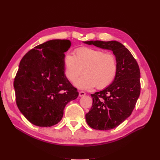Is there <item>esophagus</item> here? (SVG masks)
<instances>
[{"instance_id":"obj_1","label":"esophagus","mask_w":160,"mask_h":160,"mask_svg":"<svg viewBox=\"0 0 160 160\" xmlns=\"http://www.w3.org/2000/svg\"><path fill=\"white\" fill-rule=\"evenodd\" d=\"M85 93L84 91H79V97H83V96H84V95H85Z\"/></svg>"}]
</instances>
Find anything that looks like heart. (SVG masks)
Segmentation results:
<instances>
[{"mask_svg":"<svg viewBox=\"0 0 160 160\" xmlns=\"http://www.w3.org/2000/svg\"><path fill=\"white\" fill-rule=\"evenodd\" d=\"M62 65L66 78L71 83H74L83 70L84 75L75 83L81 89L95 86L98 89L106 88L114 80L118 70L117 61L113 54L85 47L75 49L74 55L66 54Z\"/></svg>","mask_w":160,"mask_h":160,"instance_id":"obj_1","label":"heart"}]
</instances>
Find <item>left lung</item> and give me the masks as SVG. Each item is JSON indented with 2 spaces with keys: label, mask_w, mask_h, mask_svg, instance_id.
I'll return each instance as SVG.
<instances>
[{
  "label": "left lung",
  "mask_w": 160,
  "mask_h": 160,
  "mask_svg": "<svg viewBox=\"0 0 160 160\" xmlns=\"http://www.w3.org/2000/svg\"><path fill=\"white\" fill-rule=\"evenodd\" d=\"M84 43L113 51L118 64L115 77L110 85L91 94L93 104L85 115L89 126L97 130H109L126 119L139 97L140 71L130 51L116 41H89Z\"/></svg>",
  "instance_id": "left-lung-1"
}]
</instances>
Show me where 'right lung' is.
I'll return each mask as SVG.
<instances>
[{
    "label": "right lung",
    "mask_w": 160,
    "mask_h": 160,
    "mask_svg": "<svg viewBox=\"0 0 160 160\" xmlns=\"http://www.w3.org/2000/svg\"><path fill=\"white\" fill-rule=\"evenodd\" d=\"M69 40L54 39L34 47L21 59L14 81L18 109L39 127L57 124L65 105L79 93L64 74V52Z\"/></svg>",
    "instance_id": "1"
}]
</instances>
